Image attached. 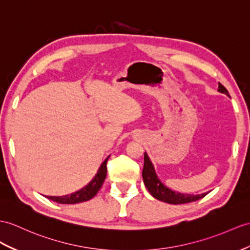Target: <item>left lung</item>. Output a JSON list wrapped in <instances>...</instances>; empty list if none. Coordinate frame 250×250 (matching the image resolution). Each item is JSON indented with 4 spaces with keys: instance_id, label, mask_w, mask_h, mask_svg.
<instances>
[{
    "instance_id": "8db88e82",
    "label": "left lung",
    "mask_w": 250,
    "mask_h": 250,
    "mask_svg": "<svg viewBox=\"0 0 250 250\" xmlns=\"http://www.w3.org/2000/svg\"><path fill=\"white\" fill-rule=\"evenodd\" d=\"M107 159L101 164V167L97 171V174H95L94 178L91 180L87 186H84L82 188L81 190H78L74 193H72L71 195H65V196H46V198L53 200V202H56L58 204H78V203H83L87 202V200L93 198L97 192L100 191V188L104 182L106 178V174H107ZM149 192L151 195H154L153 191L150 190L149 188ZM157 198V197H155Z\"/></svg>"
}]
</instances>
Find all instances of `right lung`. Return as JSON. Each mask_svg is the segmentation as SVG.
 <instances>
[{
    "label": "right lung",
    "instance_id": "right-lung-1",
    "mask_svg": "<svg viewBox=\"0 0 250 250\" xmlns=\"http://www.w3.org/2000/svg\"><path fill=\"white\" fill-rule=\"evenodd\" d=\"M147 158L145 157V160ZM150 190L153 191L155 197L157 199L161 200V202L172 204V205H180V204H187V203H192L198 200L200 198L205 197L207 194H200V195H191V194H184V193H176L175 191H172L171 188H167L162 182L157 178V175L154 172V179L153 184H151Z\"/></svg>",
    "mask_w": 250,
    "mask_h": 250
}]
</instances>
